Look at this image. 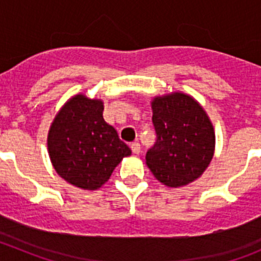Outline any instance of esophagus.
<instances>
[{"instance_id": "esophagus-1", "label": "esophagus", "mask_w": 261, "mask_h": 261, "mask_svg": "<svg viewBox=\"0 0 261 261\" xmlns=\"http://www.w3.org/2000/svg\"><path fill=\"white\" fill-rule=\"evenodd\" d=\"M130 149H132V151L135 154H140V151H141V146H140L138 142H132L130 144Z\"/></svg>"}]
</instances>
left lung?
Instances as JSON below:
<instances>
[{"mask_svg":"<svg viewBox=\"0 0 261 261\" xmlns=\"http://www.w3.org/2000/svg\"><path fill=\"white\" fill-rule=\"evenodd\" d=\"M156 142L146 165L156 180L171 188L192 183L214 155V128L202 106L188 94L170 93L151 100Z\"/></svg>","mask_w":261,"mask_h":261,"instance_id":"8db88e82","label":"left lung"}]
</instances>
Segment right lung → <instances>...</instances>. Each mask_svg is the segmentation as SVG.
Segmentation results:
<instances>
[{"mask_svg": "<svg viewBox=\"0 0 261 261\" xmlns=\"http://www.w3.org/2000/svg\"><path fill=\"white\" fill-rule=\"evenodd\" d=\"M103 100L71 96L53 119L47 145L57 174L81 190L95 191L108 181L124 156L132 154L103 119Z\"/></svg>", "mask_w": 261, "mask_h": 261, "instance_id": "right-lung-1", "label": "right lung"}]
</instances>
